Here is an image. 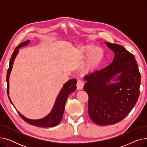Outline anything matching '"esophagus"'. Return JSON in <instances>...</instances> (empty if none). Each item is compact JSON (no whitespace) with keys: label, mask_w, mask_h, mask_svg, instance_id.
Instances as JSON below:
<instances>
[{"label":"esophagus","mask_w":147,"mask_h":147,"mask_svg":"<svg viewBox=\"0 0 147 147\" xmlns=\"http://www.w3.org/2000/svg\"><path fill=\"white\" fill-rule=\"evenodd\" d=\"M84 86V83L83 81H82L81 80H79L77 82V89L80 90H82Z\"/></svg>","instance_id":"obj_1"}]
</instances>
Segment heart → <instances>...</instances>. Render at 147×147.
<instances>
[{"instance_id": "obj_1", "label": "heart", "mask_w": 147, "mask_h": 147, "mask_svg": "<svg viewBox=\"0 0 147 147\" xmlns=\"http://www.w3.org/2000/svg\"><path fill=\"white\" fill-rule=\"evenodd\" d=\"M88 56L85 63L83 65L82 71L84 73L88 74L95 71L101 65L105 57V52L100 47H96L91 43H84L77 50L76 57L81 60Z\"/></svg>"}]
</instances>
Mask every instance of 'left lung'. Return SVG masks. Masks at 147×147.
Here are the masks:
<instances>
[{"mask_svg":"<svg viewBox=\"0 0 147 147\" xmlns=\"http://www.w3.org/2000/svg\"><path fill=\"white\" fill-rule=\"evenodd\" d=\"M105 43L114 52L113 63L84 77L89 117L100 126L115 124L127 116L138 101L141 84L133 54L121 45Z\"/></svg>","mask_w":147,"mask_h":147,"instance_id":"8db88e82","label":"left lung"}]
</instances>
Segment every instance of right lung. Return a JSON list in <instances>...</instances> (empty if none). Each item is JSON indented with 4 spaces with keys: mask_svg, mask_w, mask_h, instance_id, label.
Listing matches in <instances>:
<instances>
[{
    "mask_svg": "<svg viewBox=\"0 0 147 147\" xmlns=\"http://www.w3.org/2000/svg\"><path fill=\"white\" fill-rule=\"evenodd\" d=\"M30 40L24 42H22L17 46L16 48L15 49V51L12 53V55L11 57V58L9 62V68L7 69V76H6V82L7 84V95H8V98L10 102H11V104L13 105L14 107L15 106L13 104L9 96V76H10L11 72L12 71L14 60L19 52V49L27 45L28 44L30 43ZM76 83H77V79H72L68 80L64 84L63 88H62V89L59 91V94L56 98V100L55 101V103H54L52 110L47 115H46L45 117L42 119H36V120L30 119L26 117L23 115H22L18 111H17H17L21 116V117L26 122L28 123L29 125H33L35 126H38L40 127H51L55 126L59 124L60 121H61L62 119H63L64 109H65V105L67 101V99L68 97V95L76 90Z\"/></svg>",
    "mask_w": 147,
    "mask_h": 147,
    "instance_id": "obj_1",
    "label": "right lung"
}]
</instances>
